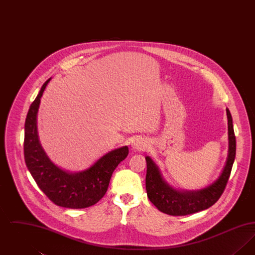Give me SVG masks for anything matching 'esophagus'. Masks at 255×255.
<instances>
[{"label": "esophagus", "instance_id": "esophagus-1", "mask_svg": "<svg viewBox=\"0 0 255 255\" xmlns=\"http://www.w3.org/2000/svg\"><path fill=\"white\" fill-rule=\"evenodd\" d=\"M146 147H147V142H146L145 139H143L142 137H136L132 142V148L133 150L143 151V150H145Z\"/></svg>", "mask_w": 255, "mask_h": 255}]
</instances>
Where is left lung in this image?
<instances>
[{"mask_svg": "<svg viewBox=\"0 0 255 255\" xmlns=\"http://www.w3.org/2000/svg\"><path fill=\"white\" fill-rule=\"evenodd\" d=\"M229 130V151L226 165L216 181L199 190H179L166 182L158 165L150 157H145L146 191L150 202L159 211L172 216H184L207 209L213 206L223 194L231 175L236 154V139L233 130L232 118L227 109Z\"/></svg>", "mask_w": 255, "mask_h": 255, "instance_id": "obj_1", "label": "left lung"}]
</instances>
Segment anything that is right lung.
<instances>
[{
  "label": "right lung",
  "mask_w": 255,
  "mask_h": 255,
  "mask_svg": "<svg viewBox=\"0 0 255 255\" xmlns=\"http://www.w3.org/2000/svg\"><path fill=\"white\" fill-rule=\"evenodd\" d=\"M50 79L42 86L25 119L24 155L26 167L39 188L55 205L76 209L94 206L106 193L113 172L128 156V146L110 151L92 166L80 172L72 173L55 165L41 145L37 131L41 97Z\"/></svg>",
  "instance_id": "add662e5"
}]
</instances>
